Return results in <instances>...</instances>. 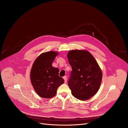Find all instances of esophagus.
<instances>
[{
	"label": "esophagus",
	"mask_w": 128,
	"mask_h": 128,
	"mask_svg": "<svg viewBox=\"0 0 128 128\" xmlns=\"http://www.w3.org/2000/svg\"><path fill=\"white\" fill-rule=\"evenodd\" d=\"M63 79L64 80V82H65V83H66L67 82V77L66 76H64L63 77Z\"/></svg>",
	"instance_id": "esophagus-1"
}]
</instances>
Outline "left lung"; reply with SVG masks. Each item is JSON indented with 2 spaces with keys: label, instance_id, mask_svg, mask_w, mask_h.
Here are the masks:
<instances>
[{
  "label": "left lung",
  "instance_id": "1",
  "mask_svg": "<svg viewBox=\"0 0 128 128\" xmlns=\"http://www.w3.org/2000/svg\"><path fill=\"white\" fill-rule=\"evenodd\" d=\"M72 70L68 85L72 95L80 100L94 96L101 84L102 73L91 54L87 51L72 50L68 54Z\"/></svg>",
  "mask_w": 128,
  "mask_h": 128
}]
</instances>
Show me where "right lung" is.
Here are the masks:
<instances>
[{
    "mask_svg": "<svg viewBox=\"0 0 128 128\" xmlns=\"http://www.w3.org/2000/svg\"><path fill=\"white\" fill-rule=\"evenodd\" d=\"M57 54L58 52L54 51L42 53L32 65L31 82L37 94L42 98L55 96L58 87L64 82L63 78L58 76L59 70L52 66Z\"/></svg>",
    "mask_w": 128,
    "mask_h": 128,
    "instance_id": "1",
    "label": "right lung"
}]
</instances>
